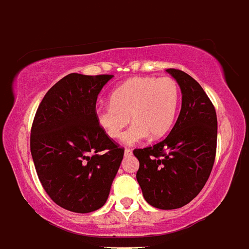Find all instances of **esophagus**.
Masks as SVG:
<instances>
[{
	"instance_id": "34e87169",
	"label": "esophagus",
	"mask_w": 249,
	"mask_h": 249,
	"mask_svg": "<svg viewBox=\"0 0 249 249\" xmlns=\"http://www.w3.org/2000/svg\"><path fill=\"white\" fill-rule=\"evenodd\" d=\"M132 155V149L126 148L124 149V156H131Z\"/></svg>"
}]
</instances>
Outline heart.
Instances as JSON below:
<instances>
[{
    "label": "heart",
    "instance_id": "1",
    "mask_svg": "<svg viewBox=\"0 0 249 249\" xmlns=\"http://www.w3.org/2000/svg\"><path fill=\"white\" fill-rule=\"evenodd\" d=\"M179 103V86L172 77H136L114 89L111 103L97 107L96 118L108 137L118 140L131 118L134 122L122 142L133 146L149 135L157 138L169 131Z\"/></svg>",
    "mask_w": 249,
    "mask_h": 249
}]
</instances>
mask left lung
<instances>
[{"mask_svg":"<svg viewBox=\"0 0 249 249\" xmlns=\"http://www.w3.org/2000/svg\"><path fill=\"white\" fill-rule=\"evenodd\" d=\"M177 81L182 107L169 135L160 143L133 155L144 199L160 210H176L190 203L210 177L217 147V114L212 102L195 78L169 68Z\"/></svg>","mask_w":249,"mask_h":249,"instance_id":"1","label":"left lung"}]
</instances>
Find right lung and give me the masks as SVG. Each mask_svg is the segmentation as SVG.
<instances>
[{
    "instance_id": "add662e5",
    "label": "right lung",
    "mask_w": 249,
    "mask_h": 249,
    "mask_svg": "<svg viewBox=\"0 0 249 249\" xmlns=\"http://www.w3.org/2000/svg\"><path fill=\"white\" fill-rule=\"evenodd\" d=\"M111 74L70 73L45 94L31 129V155L42 187L65 210L89 213L108 198L123 160L96 118Z\"/></svg>"
}]
</instances>
